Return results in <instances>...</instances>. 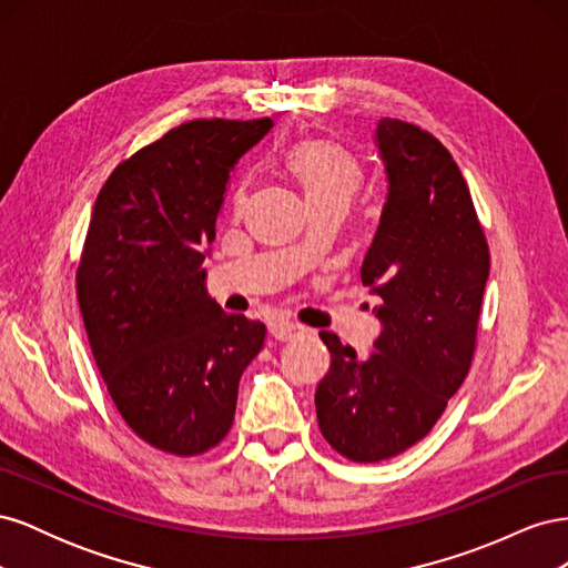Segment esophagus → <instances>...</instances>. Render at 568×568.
Wrapping results in <instances>:
<instances>
[{"label":"esophagus","mask_w":568,"mask_h":568,"mask_svg":"<svg viewBox=\"0 0 568 568\" xmlns=\"http://www.w3.org/2000/svg\"><path fill=\"white\" fill-rule=\"evenodd\" d=\"M270 334L277 338V341H294L301 334H305V326L294 324V322H286V320H274L270 324Z\"/></svg>","instance_id":"obj_1"}]
</instances>
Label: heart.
Masks as SVG:
<instances>
[{
  "instance_id": "heart-1",
  "label": "heart",
  "mask_w": 568,
  "mask_h": 568,
  "mask_svg": "<svg viewBox=\"0 0 568 568\" xmlns=\"http://www.w3.org/2000/svg\"><path fill=\"white\" fill-rule=\"evenodd\" d=\"M288 173L296 178L311 209L320 205H348L363 186V168L341 144L311 136L291 146L286 156ZM234 203L242 209L244 189H239Z\"/></svg>"
}]
</instances>
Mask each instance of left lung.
<instances>
[{
  "mask_svg": "<svg viewBox=\"0 0 568 568\" xmlns=\"http://www.w3.org/2000/svg\"><path fill=\"white\" fill-rule=\"evenodd\" d=\"M376 144L388 199L359 277L384 329L359 357L320 332L332 367L315 393L320 432L353 462H382L419 443L467 379L490 253L469 186L432 132L384 118Z\"/></svg>",
  "mask_w": 568,
  "mask_h": 568,
  "instance_id": "obj_1",
  "label": "left lung"
}]
</instances>
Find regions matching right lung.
<instances>
[{"mask_svg":"<svg viewBox=\"0 0 568 568\" xmlns=\"http://www.w3.org/2000/svg\"><path fill=\"white\" fill-rule=\"evenodd\" d=\"M272 125L189 120L118 163L94 203L75 274L84 332L120 417L170 455L230 434L263 348L265 324L222 313L203 261L232 170Z\"/></svg>","mask_w":568,"mask_h":568,"instance_id":"add662e5","label":"right lung"}]
</instances>
